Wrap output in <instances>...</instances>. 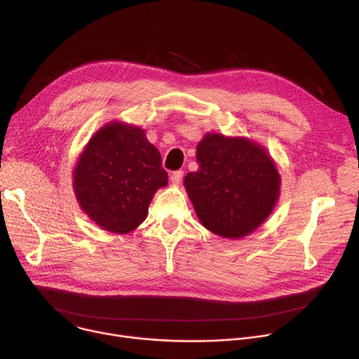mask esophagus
I'll list each match as a JSON object with an SVG mask.
<instances>
[{
	"mask_svg": "<svg viewBox=\"0 0 359 359\" xmlns=\"http://www.w3.org/2000/svg\"><path fill=\"white\" fill-rule=\"evenodd\" d=\"M182 177H184V171H174V172L171 174V181H172V184H180L181 180H182Z\"/></svg>",
	"mask_w": 359,
	"mask_h": 359,
	"instance_id": "1",
	"label": "esophagus"
}]
</instances>
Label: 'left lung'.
<instances>
[{
    "label": "left lung",
    "mask_w": 359,
    "mask_h": 359,
    "mask_svg": "<svg viewBox=\"0 0 359 359\" xmlns=\"http://www.w3.org/2000/svg\"><path fill=\"white\" fill-rule=\"evenodd\" d=\"M198 171L184 184L201 224L225 238L257 229L280 195V174L264 148L244 138L207 134L196 147Z\"/></svg>",
    "instance_id": "obj_1"
}]
</instances>
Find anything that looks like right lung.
Masks as SVG:
<instances>
[{"mask_svg": "<svg viewBox=\"0 0 359 359\" xmlns=\"http://www.w3.org/2000/svg\"><path fill=\"white\" fill-rule=\"evenodd\" d=\"M161 164V154L141 128L107 124L75 167L78 203L101 228L127 233L147 218L155 191L168 184Z\"/></svg>", "mask_w": 359, "mask_h": 359, "instance_id": "add662e5", "label": "right lung"}]
</instances>
